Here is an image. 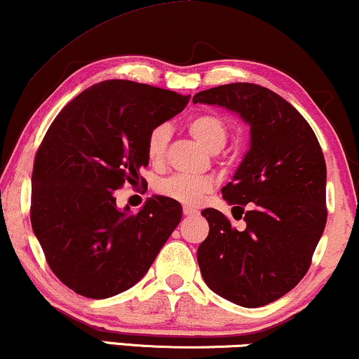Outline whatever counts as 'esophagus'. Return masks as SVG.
I'll return each mask as SVG.
<instances>
[{
  "label": "esophagus",
  "instance_id": "1",
  "mask_svg": "<svg viewBox=\"0 0 359 359\" xmlns=\"http://www.w3.org/2000/svg\"><path fill=\"white\" fill-rule=\"evenodd\" d=\"M183 215L184 216H196L198 210H194V208H191V206H184L183 208Z\"/></svg>",
  "mask_w": 359,
  "mask_h": 359
}]
</instances>
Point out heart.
Here are the masks:
<instances>
[{
  "label": "heart",
  "mask_w": 359,
  "mask_h": 359,
  "mask_svg": "<svg viewBox=\"0 0 359 359\" xmlns=\"http://www.w3.org/2000/svg\"><path fill=\"white\" fill-rule=\"evenodd\" d=\"M188 131L193 138L200 141L208 151L216 153L226 144L228 126L224 119L215 113H201L188 121ZM171 138V128L168 125H158L148 133L146 138V156L153 165H159L165 159L168 143ZM158 193L181 203V205L194 206L203 200V196L213 189V181L205 176L172 175L170 178L158 183Z\"/></svg>",
  "instance_id": "b5f03b06"
}]
</instances>
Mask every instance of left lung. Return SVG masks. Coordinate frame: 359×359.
Instances as JSON below:
<instances>
[{"instance_id": "left-lung-1", "label": "left lung", "mask_w": 359, "mask_h": 359, "mask_svg": "<svg viewBox=\"0 0 359 359\" xmlns=\"http://www.w3.org/2000/svg\"><path fill=\"white\" fill-rule=\"evenodd\" d=\"M193 103L226 108L250 126V149L221 189L246 229L213 208L201 211L210 224L198 248L201 276L228 302L264 306L303 280L325 231L321 146L306 119L268 88L231 83L196 93Z\"/></svg>"}]
</instances>
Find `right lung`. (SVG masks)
Masks as SVG:
<instances>
[{
  "mask_svg": "<svg viewBox=\"0 0 359 359\" xmlns=\"http://www.w3.org/2000/svg\"><path fill=\"white\" fill-rule=\"evenodd\" d=\"M189 96L126 79L93 85L61 109L31 175V226L51 271L74 293L103 299L144 276L181 221V205L151 196L136 215L114 189L148 166L146 138Z\"/></svg>",
  "mask_w": 359,
  "mask_h": 359,
  "instance_id": "obj_1",
  "label": "right lung"
}]
</instances>
